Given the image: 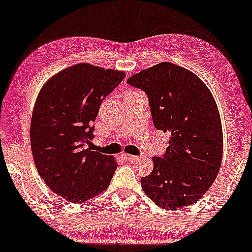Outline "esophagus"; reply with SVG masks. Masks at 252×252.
Here are the masks:
<instances>
[{
  "label": "esophagus",
  "instance_id": "obj_1",
  "mask_svg": "<svg viewBox=\"0 0 252 252\" xmlns=\"http://www.w3.org/2000/svg\"><path fill=\"white\" fill-rule=\"evenodd\" d=\"M121 157L124 159V160H126V161H133V160H137V159H138L137 156L128 155V154H126V153H124V154H122Z\"/></svg>",
  "mask_w": 252,
  "mask_h": 252
}]
</instances>
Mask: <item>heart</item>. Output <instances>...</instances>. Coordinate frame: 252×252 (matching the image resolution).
<instances>
[{
    "label": "heart",
    "instance_id": "obj_1",
    "mask_svg": "<svg viewBox=\"0 0 252 252\" xmlns=\"http://www.w3.org/2000/svg\"><path fill=\"white\" fill-rule=\"evenodd\" d=\"M128 93H133V91H129V92H127V94H128Z\"/></svg>",
    "mask_w": 252,
    "mask_h": 252
}]
</instances>
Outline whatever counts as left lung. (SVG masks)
<instances>
[{
    "label": "left lung",
    "instance_id": "left-lung-1",
    "mask_svg": "<svg viewBox=\"0 0 252 252\" xmlns=\"http://www.w3.org/2000/svg\"><path fill=\"white\" fill-rule=\"evenodd\" d=\"M127 82L147 94L157 129L171 133L165 154L153 157L154 169L141 179L143 191L165 210L195 203L216 180L222 160L221 120L210 89L193 72L170 62Z\"/></svg>",
    "mask_w": 252,
    "mask_h": 252
}]
</instances>
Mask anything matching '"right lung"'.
<instances>
[{
  "label": "right lung",
  "mask_w": 252,
  "mask_h": 252,
  "mask_svg": "<svg viewBox=\"0 0 252 252\" xmlns=\"http://www.w3.org/2000/svg\"><path fill=\"white\" fill-rule=\"evenodd\" d=\"M125 71L80 63L55 73L41 88L31 121V149L38 174L54 193L72 203L109 187L114 157L85 149L105 97Z\"/></svg>",
  "instance_id": "add662e5"
}]
</instances>
